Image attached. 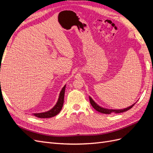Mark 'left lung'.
Returning a JSON list of instances; mask_svg holds the SVG:
<instances>
[{"label":"left lung","instance_id":"1","mask_svg":"<svg viewBox=\"0 0 153 153\" xmlns=\"http://www.w3.org/2000/svg\"><path fill=\"white\" fill-rule=\"evenodd\" d=\"M89 101H90V103L92 105V107H93L96 111H98V112H100V113H102V114H110L112 112H114V113H116V114H118V113H122V112H126V111L131 109L133 106L135 105V103L133 104L132 105H131L130 106H129V107L128 108H124V109H121V110H114V109H108V108H104L103 107H101V106H99L98 104L94 102V101L92 100L91 97L89 96Z\"/></svg>","mask_w":153,"mask_h":153}]
</instances>
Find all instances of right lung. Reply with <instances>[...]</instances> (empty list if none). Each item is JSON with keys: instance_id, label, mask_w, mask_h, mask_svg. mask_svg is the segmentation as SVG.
I'll return each mask as SVG.
<instances>
[{"instance_id": "obj_1", "label": "right lung", "mask_w": 153, "mask_h": 153, "mask_svg": "<svg viewBox=\"0 0 153 153\" xmlns=\"http://www.w3.org/2000/svg\"><path fill=\"white\" fill-rule=\"evenodd\" d=\"M65 89H66V85L62 87L61 92H60L57 102L52 109L47 111V112H45L33 114L34 116H36L37 117H39V118H50V117H52L55 116V115H57L60 112H61V110L62 108L63 103H64V92H65Z\"/></svg>"}]
</instances>
